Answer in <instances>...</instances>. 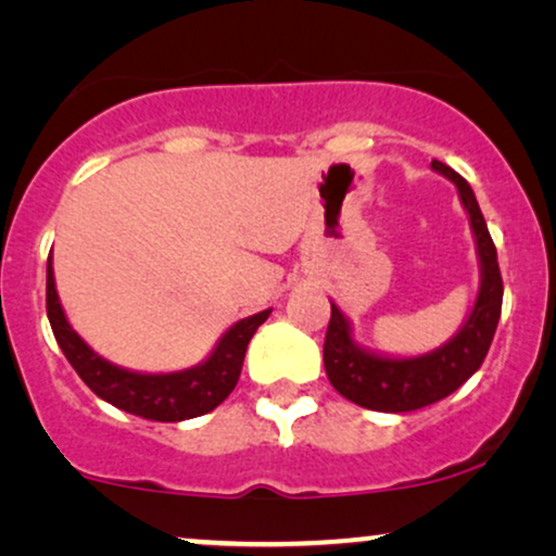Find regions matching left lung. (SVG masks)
I'll return each instance as SVG.
<instances>
[{
	"mask_svg": "<svg viewBox=\"0 0 556 556\" xmlns=\"http://www.w3.org/2000/svg\"><path fill=\"white\" fill-rule=\"evenodd\" d=\"M432 172L442 174L458 189L463 211L471 226L479 257V291L476 302L453 338L440 349L419 356H393L364 349L354 338L351 319L330 302V325L325 332V371L332 388L356 406L384 414H403L442 401L460 388L484 362L502 312V276L497 250L489 237L484 215L471 185L442 161H432Z\"/></svg>",
	"mask_w": 556,
	"mask_h": 556,
	"instance_id": "8db88e82",
	"label": "left lung"
}]
</instances>
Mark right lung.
<instances>
[{
	"mask_svg": "<svg viewBox=\"0 0 556 556\" xmlns=\"http://www.w3.org/2000/svg\"><path fill=\"white\" fill-rule=\"evenodd\" d=\"M270 312L273 309H263L233 323L218 338L211 354L194 367L179 371H135L96 354L77 336L59 302L51 254L46 263V315L72 369L98 397L150 421H185L218 408L237 388L247 345L260 325L270 317Z\"/></svg>",
	"mask_w": 556,
	"mask_h": 556,
	"instance_id": "obj_1",
	"label": "right lung"
}]
</instances>
